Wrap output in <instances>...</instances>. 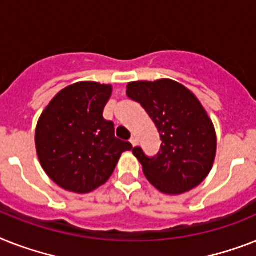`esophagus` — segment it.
Instances as JSON below:
<instances>
[{
    "label": "esophagus",
    "instance_id": "34e87169",
    "mask_svg": "<svg viewBox=\"0 0 256 256\" xmlns=\"http://www.w3.org/2000/svg\"><path fill=\"white\" fill-rule=\"evenodd\" d=\"M130 143H132V147H135V146H136V143H138V139L135 138V136H132V138L130 139Z\"/></svg>",
    "mask_w": 256,
    "mask_h": 256
}]
</instances>
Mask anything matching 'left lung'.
Instances as JSON below:
<instances>
[{"label": "left lung", "mask_w": 256, "mask_h": 256, "mask_svg": "<svg viewBox=\"0 0 256 256\" xmlns=\"http://www.w3.org/2000/svg\"><path fill=\"white\" fill-rule=\"evenodd\" d=\"M126 94L140 104L160 135L155 156H147L140 147L132 148L147 180L166 194L196 188L210 172L217 148L213 122L196 96L170 78L134 81Z\"/></svg>", "instance_id": "8db88e82"}]
</instances>
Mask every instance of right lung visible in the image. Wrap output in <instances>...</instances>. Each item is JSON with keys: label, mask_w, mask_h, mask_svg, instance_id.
<instances>
[{"label": "right lung", "mask_w": 256, "mask_h": 256, "mask_svg": "<svg viewBox=\"0 0 256 256\" xmlns=\"http://www.w3.org/2000/svg\"><path fill=\"white\" fill-rule=\"evenodd\" d=\"M112 85L80 81L60 90L42 113L35 132L39 162L66 190L89 193L108 182L132 143L116 138L102 117Z\"/></svg>", "instance_id": "add662e5"}]
</instances>
